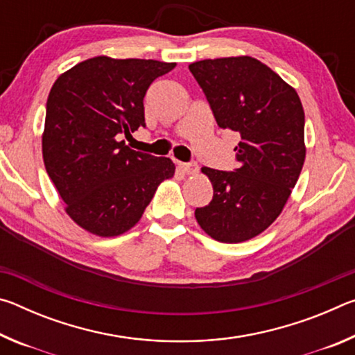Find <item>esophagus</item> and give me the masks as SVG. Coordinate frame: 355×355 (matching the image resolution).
Returning a JSON list of instances; mask_svg holds the SVG:
<instances>
[{
  "instance_id": "34e87169",
  "label": "esophagus",
  "mask_w": 355,
  "mask_h": 355,
  "mask_svg": "<svg viewBox=\"0 0 355 355\" xmlns=\"http://www.w3.org/2000/svg\"><path fill=\"white\" fill-rule=\"evenodd\" d=\"M180 169L188 173V175H194V173L199 172V166L194 161H189V163H180Z\"/></svg>"
}]
</instances>
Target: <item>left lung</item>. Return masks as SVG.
<instances>
[{
    "label": "left lung",
    "mask_w": 355,
    "mask_h": 355,
    "mask_svg": "<svg viewBox=\"0 0 355 355\" xmlns=\"http://www.w3.org/2000/svg\"><path fill=\"white\" fill-rule=\"evenodd\" d=\"M189 70L219 128L241 137L238 169L202 167L214 192L207 207L196 209V219L216 241H248L277 219L302 171V103L275 71L250 56L205 59Z\"/></svg>",
    "instance_id": "1"
}]
</instances>
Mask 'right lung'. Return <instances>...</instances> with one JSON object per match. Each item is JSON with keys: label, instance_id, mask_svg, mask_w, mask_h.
Returning a JSON list of instances; mask_svg holds the SVG:
<instances>
[{"label": "right lung", "instance_id": "1", "mask_svg": "<svg viewBox=\"0 0 355 355\" xmlns=\"http://www.w3.org/2000/svg\"><path fill=\"white\" fill-rule=\"evenodd\" d=\"M175 64L97 56L53 84L42 152L65 211L98 236L122 235L141 219L161 182L175 172L169 158L136 152L125 141L146 127L144 97Z\"/></svg>", "mask_w": 355, "mask_h": 355}]
</instances>
